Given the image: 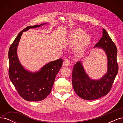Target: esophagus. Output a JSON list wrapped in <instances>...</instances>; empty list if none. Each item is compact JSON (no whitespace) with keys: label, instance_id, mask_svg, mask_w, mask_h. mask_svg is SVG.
I'll use <instances>...</instances> for the list:
<instances>
[{"label":"esophagus","instance_id":"1","mask_svg":"<svg viewBox=\"0 0 123 123\" xmlns=\"http://www.w3.org/2000/svg\"><path fill=\"white\" fill-rule=\"evenodd\" d=\"M70 65V61L68 59H65L64 62H63V66L65 67H67Z\"/></svg>","mask_w":123,"mask_h":123}]
</instances>
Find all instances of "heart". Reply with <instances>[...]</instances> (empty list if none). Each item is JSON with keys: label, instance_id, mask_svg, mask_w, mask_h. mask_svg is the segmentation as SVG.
<instances>
[{"label": "heart", "instance_id": "heart-1", "mask_svg": "<svg viewBox=\"0 0 123 123\" xmlns=\"http://www.w3.org/2000/svg\"><path fill=\"white\" fill-rule=\"evenodd\" d=\"M66 39L70 45L76 44L75 48V53L78 57L83 55L91 40L90 36L86 35L85 32L80 29H76L71 31Z\"/></svg>", "mask_w": 123, "mask_h": 123}]
</instances>
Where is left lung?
<instances>
[{
    "instance_id": "left-lung-1",
    "label": "left lung",
    "mask_w": 123,
    "mask_h": 123,
    "mask_svg": "<svg viewBox=\"0 0 123 123\" xmlns=\"http://www.w3.org/2000/svg\"><path fill=\"white\" fill-rule=\"evenodd\" d=\"M103 36L94 48L105 51L107 57V72L99 80L91 79L86 73L81 62H77L72 70V83L76 93L86 100H93L108 93L118 73L117 48L105 29Z\"/></svg>"
}]
</instances>
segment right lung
<instances>
[{
  "label": "right lung",
  "mask_w": 123,
  "mask_h": 123,
  "mask_svg": "<svg viewBox=\"0 0 123 123\" xmlns=\"http://www.w3.org/2000/svg\"><path fill=\"white\" fill-rule=\"evenodd\" d=\"M46 24L28 26L19 33L10 46L9 76L18 94L28 101H40L46 98L52 88L56 76L62 68V59L59 58L44 65L36 72H31L24 69L17 54V47L23 33L30 29L39 27Z\"/></svg>",
  "instance_id": "obj_1"
}]
</instances>
